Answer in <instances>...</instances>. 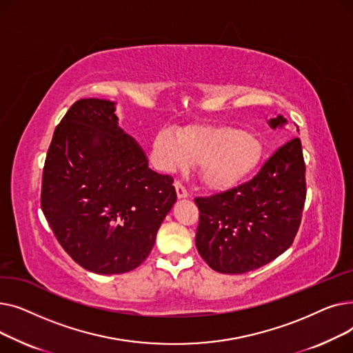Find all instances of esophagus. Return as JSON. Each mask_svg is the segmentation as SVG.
<instances>
[{"label": "esophagus", "instance_id": "1", "mask_svg": "<svg viewBox=\"0 0 353 353\" xmlns=\"http://www.w3.org/2000/svg\"><path fill=\"white\" fill-rule=\"evenodd\" d=\"M174 188H176V193H177V197H179V199H188V197H189L188 189L184 188L180 181H176V183H174Z\"/></svg>", "mask_w": 353, "mask_h": 353}]
</instances>
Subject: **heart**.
Wrapping results in <instances>:
<instances>
[{"label": "heart", "instance_id": "1", "mask_svg": "<svg viewBox=\"0 0 353 353\" xmlns=\"http://www.w3.org/2000/svg\"><path fill=\"white\" fill-rule=\"evenodd\" d=\"M154 147L167 169L197 165L200 181L210 190L233 188L262 156L261 141L232 125L192 127L177 137L163 130L156 136Z\"/></svg>", "mask_w": 353, "mask_h": 353}]
</instances>
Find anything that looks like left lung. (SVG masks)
Here are the masks:
<instances>
[{
  "mask_svg": "<svg viewBox=\"0 0 353 353\" xmlns=\"http://www.w3.org/2000/svg\"><path fill=\"white\" fill-rule=\"evenodd\" d=\"M286 123L281 114L268 121L273 130ZM305 199L302 144L292 139L250 181L225 193L194 199L200 210L196 248L220 273L240 274L262 268L293 243Z\"/></svg>",
  "mask_w": 353,
  "mask_h": 353,
  "instance_id": "8db88e82",
  "label": "left lung"
}]
</instances>
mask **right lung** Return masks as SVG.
I'll use <instances>...</instances> for the list:
<instances>
[{"mask_svg": "<svg viewBox=\"0 0 353 353\" xmlns=\"http://www.w3.org/2000/svg\"><path fill=\"white\" fill-rule=\"evenodd\" d=\"M176 200L173 179L153 172L119 125L114 101L70 107L46 157L41 209L74 262L97 274L136 269Z\"/></svg>", "mask_w": 353, "mask_h": 353, "instance_id": "right-lung-1", "label": "right lung"}]
</instances>
